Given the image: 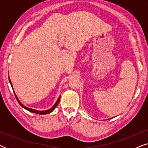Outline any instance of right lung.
<instances>
[{"label": "right lung", "instance_id": "right-lung-1", "mask_svg": "<svg viewBox=\"0 0 148 148\" xmlns=\"http://www.w3.org/2000/svg\"><path fill=\"white\" fill-rule=\"evenodd\" d=\"M9 82H10V83H11V80H10V79H9ZM11 86H12V84H11ZM14 94H15V93H14ZM15 98H16V99H17V100L18 103H19V104L20 105H21V106L22 107H23V108H24L25 109H26V110H27L28 111H29V112H32L36 113V114H48V113H50V112H52V111H53V110H54V108H56V106H57V105H58V102H59V101H60V96H59V98H58V100L56 101V102L55 103V104L54 105V106H52V108H51L50 109H49V110H45V111H39V110H34V109L29 108H27V107H26V106H23V105L21 103L19 102V100H18V98H17V96H16V95H15Z\"/></svg>", "mask_w": 148, "mask_h": 148}]
</instances>
